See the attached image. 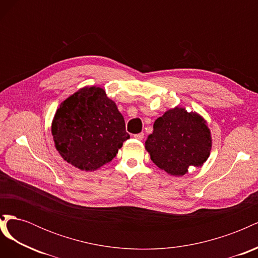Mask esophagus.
<instances>
[{
    "mask_svg": "<svg viewBox=\"0 0 258 258\" xmlns=\"http://www.w3.org/2000/svg\"><path fill=\"white\" fill-rule=\"evenodd\" d=\"M134 137H135V139L140 140V141H141V140H143V138H144V134H143V132H141V134H137Z\"/></svg>",
    "mask_w": 258,
    "mask_h": 258,
    "instance_id": "1",
    "label": "esophagus"
}]
</instances>
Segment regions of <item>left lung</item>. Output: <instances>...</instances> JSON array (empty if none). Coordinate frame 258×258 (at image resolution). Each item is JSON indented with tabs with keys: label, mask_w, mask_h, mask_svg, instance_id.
Returning <instances> with one entry per match:
<instances>
[{
	"label": "left lung",
	"mask_w": 258,
	"mask_h": 258,
	"mask_svg": "<svg viewBox=\"0 0 258 258\" xmlns=\"http://www.w3.org/2000/svg\"><path fill=\"white\" fill-rule=\"evenodd\" d=\"M145 148L156 166L170 175L182 176L189 167H201L212 147L207 121L196 112L183 107L167 111L154 122Z\"/></svg>",
	"instance_id": "8db88e82"
}]
</instances>
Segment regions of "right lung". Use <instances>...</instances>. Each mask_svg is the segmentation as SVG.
<instances>
[{
	"instance_id": "right-lung-1",
	"label": "right lung",
	"mask_w": 258,
	"mask_h": 258,
	"mask_svg": "<svg viewBox=\"0 0 258 258\" xmlns=\"http://www.w3.org/2000/svg\"><path fill=\"white\" fill-rule=\"evenodd\" d=\"M51 135L61 157L84 171L110 162L130 138L116 103L96 86L80 89L60 104Z\"/></svg>"
}]
</instances>
